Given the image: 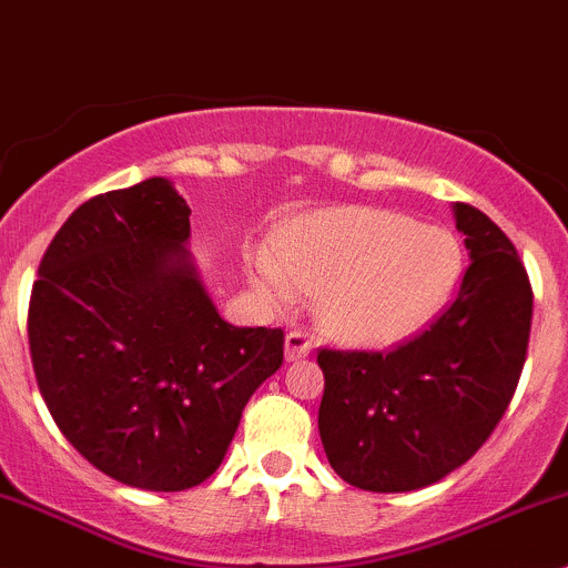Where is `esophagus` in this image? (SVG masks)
Instances as JSON below:
<instances>
[{
    "label": "esophagus",
    "instance_id": "34e87169",
    "mask_svg": "<svg viewBox=\"0 0 568 568\" xmlns=\"http://www.w3.org/2000/svg\"><path fill=\"white\" fill-rule=\"evenodd\" d=\"M313 352V337L307 332L294 329L285 335V359L296 363V359H305Z\"/></svg>",
    "mask_w": 568,
    "mask_h": 568
}]
</instances>
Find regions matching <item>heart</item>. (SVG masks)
Returning <instances> with one entry per match:
<instances>
[{"label": "heart", "instance_id": "heart-1", "mask_svg": "<svg viewBox=\"0 0 568 568\" xmlns=\"http://www.w3.org/2000/svg\"><path fill=\"white\" fill-rule=\"evenodd\" d=\"M462 244L445 227L371 205L316 211L285 225L274 250L250 255L263 296L321 288V321L359 343H395L443 313L462 280Z\"/></svg>", "mask_w": 568, "mask_h": 568}]
</instances>
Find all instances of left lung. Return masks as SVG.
<instances>
[{
  "instance_id": "obj_1",
  "label": "left lung",
  "mask_w": 568,
  "mask_h": 568,
  "mask_svg": "<svg viewBox=\"0 0 568 568\" xmlns=\"http://www.w3.org/2000/svg\"><path fill=\"white\" fill-rule=\"evenodd\" d=\"M469 266L454 305L390 352L321 348L318 434L326 459L365 491L437 484L489 439L528 357L532 288L511 239L454 205Z\"/></svg>"
}]
</instances>
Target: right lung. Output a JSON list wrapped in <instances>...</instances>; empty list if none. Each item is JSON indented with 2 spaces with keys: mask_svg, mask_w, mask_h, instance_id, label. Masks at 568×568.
Listing matches in <instances>:
<instances>
[{
  "mask_svg": "<svg viewBox=\"0 0 568 568\" xmlns=\"http://www.w3.org/2000/svg\"><path fill=\"white\" fill-rule=\"evenodd\" d=\"M192 209L168 178L79 205L30 300L36 379L68 443L125 486L183 491L225 459L283 329L233 326L189 255Z\"/></svg>",
  "mask_w": 568,
  "mask_h": 568,
  "instance_id": "right-lung-1",
  "label": "right lung"
}]
</instances>
